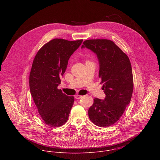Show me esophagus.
<instances>
[{"mask_svg": "<svg viewBox=\"0 0 160 160\" xmlns=\"http://www.w3.org/2000/svg\"><path fill=\"white\" fill-rule=\"evenodd\" d=\"M82 97V96H81V95H75V96H74V98H75L76 99H79V98H81Z\"/></svg>", "mask_w": 160, "mask_h": 160, "instance_id": "1", "label": "esophagus"}]
</instances>
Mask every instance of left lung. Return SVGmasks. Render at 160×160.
<instances>
[{
    "mask_svg": "<svg viewBox=\"0 0 160 160\" xmlns=\"http://www.w3.org/2000/svg\"><path fill=\"white\" fill-rule=\"evenodd\" d=\"M84 48L97 55L100 84L106 95L103 100L95 98L89 117L100 127L110 126L119 120L131 100L134 82L130 60L110 40H86L81 47Z\"/></svg>",
    "mask_w": 160,
    "mask_h": 160,
    "instance_id": "left-lung-1",
    "label": "left lung"
}]
</instances>
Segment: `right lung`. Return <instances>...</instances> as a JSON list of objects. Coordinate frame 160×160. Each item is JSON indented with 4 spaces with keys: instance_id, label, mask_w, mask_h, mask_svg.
Wrapping results in <instances>:
<instances>
[{
    "instance_id": "right-lung-1",
    "label": "right lung",
    "mask_w": 160,
    "mask_h": 160,
    "mask_svg": "<svg viewBox=\"0 0 160 160\" xmlns=\"http://www.w3.org/2000/svg\"><path fill=\"white\" fill-rule=\"evenodd\" d=\"M82 41L53 39L38 51L34 59L29 75L30 92L39 113L50 127L61 126L68 119L74 98L57 87L69 58Z\"/></svg>"
}]
</instances>
